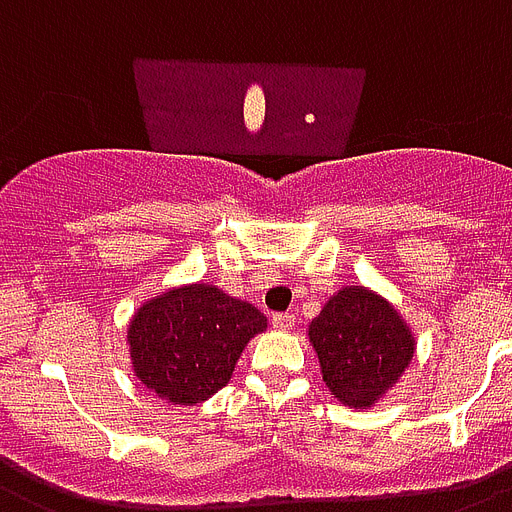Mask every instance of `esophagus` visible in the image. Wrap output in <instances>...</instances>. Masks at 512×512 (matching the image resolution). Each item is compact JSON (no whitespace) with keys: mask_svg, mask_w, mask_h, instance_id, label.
<instances>
[{"mask_svg":"<svg viewBox=\"0 0 512 512\" xmlns=\"http://www.w3.org/2000/svg\"><path fill=\"white\" fill-rule=\"evenodd\" d=\"M294 325H296L294 315H273V328L281 330V333H289Z\"/></svg>","mask_w":512,"mask_h":512,"instance_id":"34e87169","label":"esophagus"}]
</instances>
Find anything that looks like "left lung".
<instances>
[{
	"mask_svg": "<svg viewBox=\"0 0 512 512\" xmlns=\"http://www.w3.org/2000/svg\"><path fill=\"white\" fill-rule=\"evenodd\" d=\"M330 395L349 409H372L414 362V330L367 286H343L307 325Z\"/></svg>",
	"mask_w": 512,
	"mask_h": 512,
	"instance_id": "obj_1",
	"label": "left lung"
}]
</instances>
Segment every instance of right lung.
I'll use <instances>...</instances> for the list:
<instances>
[{"instance_id": "1", "label": "right lung", "mask_w": 512, "mask_h": 512, "mask_svg": "<svg viewBox=\"0 0 512 512\" xmlns=\"http://www.w3.org/2000/svg\"><path fill=\"white\" fill-rule=\"evenodd\" d=\"M268 328L255 304L213 283H182L145 299L127 325L132 372L171 403L195 406L231 380L247 343Z\"/></svg>"}]
</instances>
